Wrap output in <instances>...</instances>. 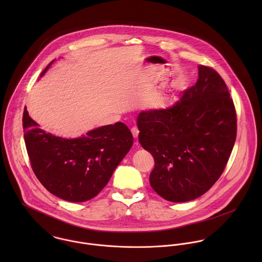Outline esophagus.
Returning a JSON list of instances; mask_svg holds the SVG:
<instances>
[{"label": "esophagus", "instance_id": "obj_1", "mask_svg": "<svg viewBox=\"0 0 262 262\" xmlns=\"http://www.w3.org/2000/svg\"><path fill=\"white\" fill-rule=\"evenodd\" d=\"M131 132H132V134H133V137H134V138H138L139 130H138V128H137V127H133V128H131Z\"/></svg>", "mask_w": 262, "mask_h": 262}]
</instances>
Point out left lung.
Returning <instances> with one entry per match:
<instances>
[{"mask_svg": "<svg viewBox=\"0 0 262 262\" xmlns=\"http://www.w3.org/2000/svg\"><path fill=\"white\" fill-rule=\"evenodd\" d=\"M198 69V81L172 107L137 118L139 142L155 161L150 185L174 203L194 200L214 186L236 140V110L224 79L210 67Z\"/></svg>", "mask_w": 262, "mask_h": 262, "instance_id": "left-lung-1", "label": "left lung"}]
</instances>
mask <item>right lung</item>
I'll use <instances>...</instances> for the list:
<instances>
[{"label": "right lung", "instance_id": "1", "mask_svg": "<svg viewBox=\"0 0 262 262\" xmlns=\"http://www.w3.org/2000/svg\"><path fill=\"white\" fill-rule=\"evenodd\" d=\"M22 121L26 149L38 181L49 192L69 202L95 198L133 145L132 133L122 122L67 139L40 129L26 107Z\"/></svg>", "mask_w": 262, "mask_h": 262}]
</instances>
